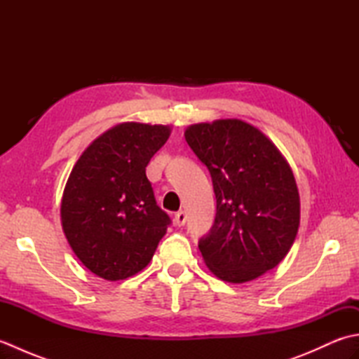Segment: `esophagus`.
<instances>
[{"label":"esophagus","instance_id":"esophagus-1","mask_svg":"<svg viewBox=\"0 0 359 359\" xmlns=\"http://www.w3.org/2000/svg\"><path fill=\"white\" fill-rule=\"evenodd\" d=\"M185 222H187V215H185V212H184V211L175 212V216H174V224H175V226H184Z\"/></svg>","mask_w":359,"mask_h":359}]
</instances>
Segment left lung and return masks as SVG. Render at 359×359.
<instances>
[{
	"label": "left lung",
	"instance_id": "8db88e82",
	"mask_svg": "<svg viewBox=\"0 0 359 359\" xmlns=\"http://www.w3.org/2000/svg\"><path fill=\"white\" fill-rule=\"evenodd\" d=\"M185 140L207 165L216 194L215 225L199 242L205 264L231 284L262 276L287 256L299 228V191L287 158L241 118L191 125Z\"/></svg>",
	"mask_w": 359,
	"mask_h": 359
}]
</instances>
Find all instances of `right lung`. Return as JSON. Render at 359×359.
I'll list each match as a JSON object with an SVG mask.
<instances>
[{
  "label": "right lung",
  "instance_id": "right-lung-1",
  "mask_svg": "<svg viewBox=\"0 0 359 359\" xmlns=\"http://www.w3.org/2000/svg\"><path fill=\"white\" fill-rule=\"evenodd\" d=\"M170 134V125L118 123L72 168L60 208L63 233L98 278L120 280L142 271L166 234L171 220L157 207L147 166Z\"/></svg>",
  "mask_w": 359,
  "mask_h": 359
}]
</instances>
